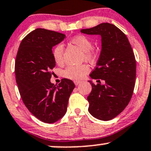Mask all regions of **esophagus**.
<instances>
[{
	"mask_svg": "<svg viewBox=\"0 0 151 151\" xmlns=\"http://www.w3.org/2000/svg\"><path fill=\"white\" fill-rule=\"evenodd\" d=\"M74 84H75V85H79V83H81V81H74Z\"/></svg>",
	"mask_w": 151,
	"mask_h": 151,
	"instance_id": "34e87169",
	"label": "esophagus"
}]
</instances>
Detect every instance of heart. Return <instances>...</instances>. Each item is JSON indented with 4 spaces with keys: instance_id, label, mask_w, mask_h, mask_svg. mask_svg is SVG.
<instances>
[{
    "instance_id": "1",
    "label": "heart",
    "mask_w": 151,
    "mask_h": 151,
    "mask_svg": "<svg viewBox=\"0 0 151 151\" xmlns=\"http://www.w3.org/2000/svg\"><path fill=\"white\" fill-rule=\"evenodd\" d=\"M71 42L76 45L83 52V57L86 61L93 62L95 60L96 54L93 50V43L91 40L85 36H77L71 40ZM64 47L62 43L56 45L52 50V57L55 63L58 65L63 64ZM89 67L86 65L81 66H70L67 67L63 71V77L72 80H81L89 72Z\"/></svg>"
}]
</instances>
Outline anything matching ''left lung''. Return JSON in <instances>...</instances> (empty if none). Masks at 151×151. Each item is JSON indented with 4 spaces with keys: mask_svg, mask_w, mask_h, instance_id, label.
Returning a JSON list of instances; mask_svg holds the SVG:
<instances>
[{
    "mask_svg": "<svg viewBox=\"0 0 151 151\" xmlns=\"http://www.w3.org/2000/svg\"><path fill=\"white\" fill-rule=\"evenodd\" d=\"M81 32L101 36V54L90 77L105 83L88 81L92 90L87 100L91 115L110 120L124 110L133 94L137 67L133 50L127 36L112 24L101 23Z\"/></svg>",
    "mask_w": 151,
    "mask_h": 151,
    "instance_id": "obj_1",
    "label": "left lung"
}]
</instances>
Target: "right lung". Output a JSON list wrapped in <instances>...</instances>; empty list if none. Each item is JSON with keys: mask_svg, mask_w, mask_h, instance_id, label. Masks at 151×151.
Masks as SVG:
<instances>
[{"mask_svg": "<svg viewBox=\"0 0 151 151\" xmlns=\"http://www.w3.org/2000/svg\"><path fill=\"white\" fill-rule=\"evenodd\" d=\"M65 35L38 28L22 39L16 57V82L25 106L45 123H54L65 115L70 94L75 87L70 79H63L56 86L50 82L55 62L52 47Z\"/></svg>", "mask_w": 151, "mask_h": 151, "instance_id": "1", "label": "right lung"}]
</instances>
